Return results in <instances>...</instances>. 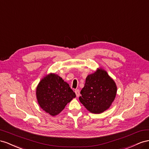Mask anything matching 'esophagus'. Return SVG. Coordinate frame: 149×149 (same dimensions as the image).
I'll return each mask as SVG.
<instances>
[{"instance_id": "1", "label": "esophagus", "mask_w": 149, "mask_h": 149, "mask_svg": "<svg viewBox=\"0 0 149 149\" xmlns=\"http://www.w3.org/2000/svg\"><path fill=\"white\" fill-rule=\"evenodd\" d=\"M75 94H76V96H77V97H79V95H80V91H79V89H76V90H75Z\"/></svg>"}]
</instances>
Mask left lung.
I'll return each instance as SVG.
<instances>
[{"label":"left lung","mask_w":149,"mask_h":149,"mask_svg":"<svg viewBox=\"0 0 149 149\" xmlns=\"http://www.w3.org/2000/svg\"><path fill=\"white\" fill-rule=\"evenodd\" d=\"M116 93L117 86L113 80L107 72L99 69L87 77L79 100L88 111L100 113L110 107Z\"/></svg>","instance_id":"obj_1"}]
</instances>
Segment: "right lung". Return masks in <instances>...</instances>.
Listing matches in <instances>:
<instances>
[{"instance_id":"1","label":"right lung","mask_w":149,"mask_h":149,"mask_svg":"<svg viewBox=\"0 0 149 149\" xmlns=\"http://www.w3.org/2000/svg\"><path fill=\"white\" fill-rule=\"evenodd\" d=\"M36 95L40 107L52 116L60 113L76 97L69 85L54 74L42 79L37 87Z\"/></svg>"}]
</instances>
